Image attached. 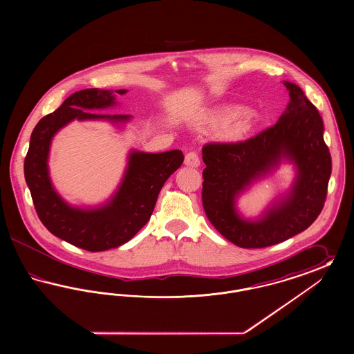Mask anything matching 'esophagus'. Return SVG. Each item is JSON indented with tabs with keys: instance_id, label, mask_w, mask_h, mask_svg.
<instances>
[{
	"instance_id": "1",
	"label": "esophagus",
	"mask_w": 354,
	"mask_h": 354,
	"mask_svg": "<svg viewBox=\"0 0 354 354\" xmlns=\"http://www.w3.org/2000/svg\"><path fill=\"white\" fill-rule=\"evenodd\" d=\"M185 166H189V167H199L201 166V158L198 155V152L189 151L185 158Z\"/></svg>"
}]
</instances>
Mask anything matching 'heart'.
<instances>
[{
  "label": "heart",
  "mask_w": 354,
  "mask_h": 354,
  "mask_svg": "<svg viewBox=\"0 0 354 354\" xmlns=\"http://www.w3.org/2000/svg\"><path fill=\"white\" fill-rule=\"evenodd\" d=\"M212 124L221 123L220 135L227 140H239L251 131L253 115L247 110L230 106L218 111L209 118Z\"/></svg>",
  "instance_id": "obj_1"
}]
</instances>
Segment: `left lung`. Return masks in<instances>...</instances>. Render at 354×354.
Returning <instances> with one entry per match:
<instances>
[{
    "mask_svg": "<svg viewBox=\"0 0 354 354\" xmlns=\"http://www.w3.org/2000/svg\"><path fill=\"white\" fill-rule=\"evenodd\" d=\"M290 101L276 124L236 143L203 147L202 201L211 224L240 248H264L305 231L326 199L332 158L324 142L319 110L297 84L284 82ZM283 158L295 163L290 192L257 221L243 220L235 199L253 181L277 168Z\"/></svg>",
    "mask_w": 354,
    "mask_h": 354,
    "instance_id": "obj_1",
    "label": "left lung"
}]
</instances>
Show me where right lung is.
I'll use <instances>...</instances> for the list:
<instances>
[{
	"instance_id": "obj_1",
	"label": "right lung",
	"mask_w": 354,
	"mask_h": 354,
	"mask_svg": "<svg viewBox=\"0 0 354 354\" xmlns=\"http://www.w3.org/2000/svg\"><path fill=\"white\" fill-rule=\"evenodd\" d=\"M126 91L115 93L122 95ZM114 104L115 95L110 90L84 88L71 94L61 107L37 123L24 163L25 180L42 224L53 235L90 252L117 248L131 240L150 220L162 187L185 160L180 150L131 151L122 183L109 202L87 209L68 205L51 185L48 169L51 139L74 119L113 123L130 120L131 115L91 113Z\"/></svg>"
}]
</instances>
